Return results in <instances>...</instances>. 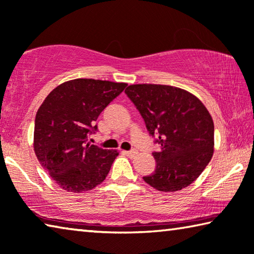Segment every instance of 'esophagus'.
Wrapping results in <instances>:
<instances>
[{"label": "esophagus", "instance_id": "1", "mask_svg": "<svg viewBox=\"0 0 254 254\" xmlns=\"http://www.w3.org/2000/svg\"><path fill=\"white\" fill-rule=\"evenodd\" d=\"M125 154H126L128 157L132 158V157H135L136 155H137V150H128V152H125Z\"/></svg>", "mask_w": 254, "mask_h": 254}]
</instances>
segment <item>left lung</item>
<instances>
[{
  "instance_id": "left-lung-1",
  "label": "left lung",
  "mask_w": 254,
  "mask_h": 254,
  "mask_svg": "<svg viewBox=\"0 0 254 254\" xmlns=\"http://www.w3.org/2000/svg\"><path fill=\"white\" fill-rule=\"evenodd\" d=\"M126 95L157 135L155 172L143 179L159 192L188 188L205 170L214 153V124L203 102L184 89L165 84H130Z\"/></svg>"
}]
</instances>
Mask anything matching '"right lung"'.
Wrapping results in <instances>:
<instances>
[{"instance_id": "obj_1", "label": "right lung", "mask_w": 254, "mask_h": 254, "mask_svg": "<svg viewBox=\"0 0 254 254\" xmlns=\"http://www.w3.org/2000/svg\"><path fill=\"white\" fill-rule=\"evenodd\" d=\"M127 83L73 79L49 93L35 115L33 148L62 190H90L105 181L119 153L88 143L98 116Z\"/></svg>"}]
</instances>
